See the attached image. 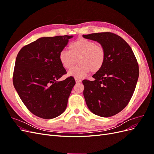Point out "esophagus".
Here are the masks:
<instances>
[{"mask_svg":"<svg viewBox=\"0 0 154 154\" xmlns=\"http://www.w3.org/2000/svg\"><path fill=\"white\" fill-rule=\"evenodd\" d=\"M75 81L76 83H81L82 82V80L80 78H75Z\"/></svg>","mask_w":154,"mask_h":154,"instance_id":"esophagus-1","label":"esophagus"}]
</instances>
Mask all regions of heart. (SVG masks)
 Listing matches in <instances>:
<instances>
[{
	"mask_svg": "<svg viewBox=\"0 0 154 154\" xmlns=\"http://www.w3.org/2000/svg\"><path fill=\"white\" fill-rule=\"evenodd\" d=\"M69 51L62 50L59 53V60L66 69H71L76 63L79 64L70 70L68 75L76 78L85 77L91 71L99 72L103 68L106 52L103 45L95 42L80 38L69 45Z\"/></svg>",
	"mask_w": 154,
	"mask_h": 154,
	"instance_id": "1",
	"label": "heart"
}]
</instances>
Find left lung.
Instances as JSON below:
<instances>
[{
  "instance_id": "1",
  "label": "left lung",
  "mask_w": 154,
  "mask_h": 154,
  "mask_svg": "<svg viewBox=\"0 0 154 154\" xmlns=\"http://www.w3.org/2000/svg\"><path fill=\"white\" fill-rule=\"evenodd\" d=\"M97 41L106 52L104 66L92 77L84 80L83 96L88 108L96 115L108 118L123 110L134 94L139 77L137 59L122 37L110 32L84 35Z\"/></svg>"
}]
</instances>
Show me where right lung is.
I'll return each instance as SVG.
<instances>
[{
  "mask_svg": "<svg viewBox=\"0 0 154 154\" xmlns=\"http://www.w3.org/2000/svg\"><path fill=\"white\" fill-rule=\"evenodd\" d=\"M72 36L42 37L24 46L18 52L13 83L21 100L31 113L49 119L66 110L75 85L73 77L57 81L66 70L59 53Z\"/></svg>",
  "mask_w": 154,
  "mask_h": 154,
  "instance_id": "right-lung-1",
  "label": "right lung"
}]
</instances>
